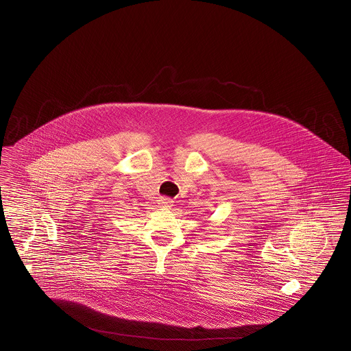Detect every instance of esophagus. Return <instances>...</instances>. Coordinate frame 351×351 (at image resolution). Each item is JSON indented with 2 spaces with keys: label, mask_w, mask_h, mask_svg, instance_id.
I'll return each instance as SVG.
<instances>
[{
  "label": "esophagus",
  "mask_w": 351,
  "mask_h": 351,
  "mask_svg": "<svg viewBox=\"0 0 351 351\" xmlns=\"http://www.w3.org/2000/svg\"><path fill=\"white\" fill-rule=\"evenodd\" d=\"M158 202H159V206L162 208H172V206H173V200L168 199V197H160Z\"/></svg>",
  "instance_id": "34e87169"
}]
</instances>
